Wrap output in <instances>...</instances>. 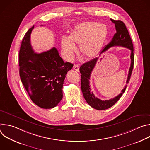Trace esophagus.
Masks as SVG:
<instances>
[{
	"label": "esophagus",
	"mask_w": 150,
	"mask_h": 150,
	"mask_svg": "<svg viewBox=\"0 0 150 150\" xmlns=\"http://www.w3.org/2000/svg\"><path fill=\"white\" fill-rule=\"evenodd\" d=\"M73 69L76 71V72H78L79 70V65H78V64H75L73 67Z\"/></svg>",
	"instance_id": "esophagus-1"
}]
</instances>
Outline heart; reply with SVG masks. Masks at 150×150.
Listing matches in <instances>:
<instances>
[{
    "label": "heart",
    "instance_id": "obj_1",
    "mask_svg": "<svg viewBox=\"0 0 150 150\" xmlns=\"http://www.w3.org/2000/svg\"><path fill=\"white\" fill-rule=\"evenodd\" d=\"M108 35L105 26L93 22H87L78 25L68 38L61 40L62 47L66 59H74L76 47L80 45L82 54L88 59L96 57L100 52Z\"/></svg>",
    "mask_w": 150,
    "mask_h": 150
}]
</instances>
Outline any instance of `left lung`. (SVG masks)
I'll return each mask as SVG.
<instances>
[{
    "label": "left lung",
    "mask_w": 150,
    "mask_h": 150,
    "mask_svg": "<svg viewBox=\"0 0 150 150\" xmlns=\"http://www.w3.org/2000/svg\"><path fill=\"white\" fill-rule=\"evenodd\" d=\"M112 22L115 25L116 33L115 34L112 41L108 45H107L104 49L101 52L100 55L101 53L108 50L110 47L114 46H121L127 48L131 50V67L129 69V73H128L127 78L126 80V83H128L129 82L132 72L134 68V47L130 35L128 32L125 24L120 20H113L111 19ZM98 57H96L94 59L83 63L81 66L79 68L80 73L81 74V90L83 93V97L86 100L87 103L92 107L93 108L102 110L108 109L112 106H113L121 97L122 94L125 91L127 85H125V88L121 91V93L117 96L113 98L110 99L109 100H101L97 97H96L93 93L91 91V89L90 86V79L91 76V74L95 67L96 64L97 62Z\"/></svg>",
    "instance_id": "left-lung-1"
}]
</instances>
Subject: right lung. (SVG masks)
<instances>
[{
    "mask_svg": "<svg viewBox=\"0 0 150 150\" xmlns=\"http://www.w3.org/2000/svg\"><path fill=\"white\" fill-rule=\"evenodd\" d=\"M34 26L26 33L19 53V75L31 100L42 109L56 107L63 97L62 88L73 64L65 62L56 47L35 53L30 42Z\"/></svg>",
    "mask_w": 150,
    "mask_h": 150,
    "instance_id": "right-lung-1",
    "label": "right lung"
}]
</instances>
